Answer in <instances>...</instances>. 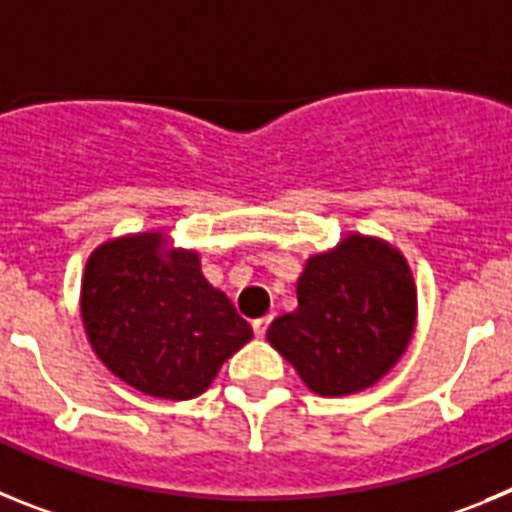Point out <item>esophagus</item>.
Segmentation results:
<instances>
[{
	"label": "esophagus",
	"mask_w": 512,
	"mask_h": 512,
	"mask_svg": "<svg viewBox=\"0 0 512 512\" xmlns=\"http://www.w3.org/2000/svg\"><path fill=\"white\" fill-rule=\"evenodd\" d=\"M269 323H271V315H266V318H256L253 320V333L259 338L266 336V330H269Z\"/></svg>",
	"instance_id": "1"
}]
</instances>
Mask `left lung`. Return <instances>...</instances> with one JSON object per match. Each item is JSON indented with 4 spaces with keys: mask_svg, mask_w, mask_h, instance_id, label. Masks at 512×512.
I'll return each mask as SVG.
<instances>
[{
    "mask_svg": "<svg viewBox=\"0 0 512 512\" xmlns=\"http://www.w3.org/2000/svg\"><path fill=\"white\" fill-rule=\"evenodd\" d=\"M408 261L379 238L346 235L310 256L297 279V310L269 325V343L323 397L372 387L397 364L415 328Z\"/></svg>",
    "mask_w": 512,
    "mask_h": 512,
    "instance_id": "1",
    "label": "left lung"
}]
</instances>
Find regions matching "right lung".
<instances>
[{"instance_id": "obj_1", "label": "right lung", "mask_w": 512, "mask_h": 512, "mask_svg": "<svg viewBox=\"0 0 512 512\" xmlns=\"http://www.w3.org/2000/svg\"><path fill=\"white\" fill-rule=\"evenodd\" d=\"M161 233L107 241L89 256L81 318L115 377L164 400H192L253 330L212 287L194 251H166Z\"/></svg>"}]
</instances>
